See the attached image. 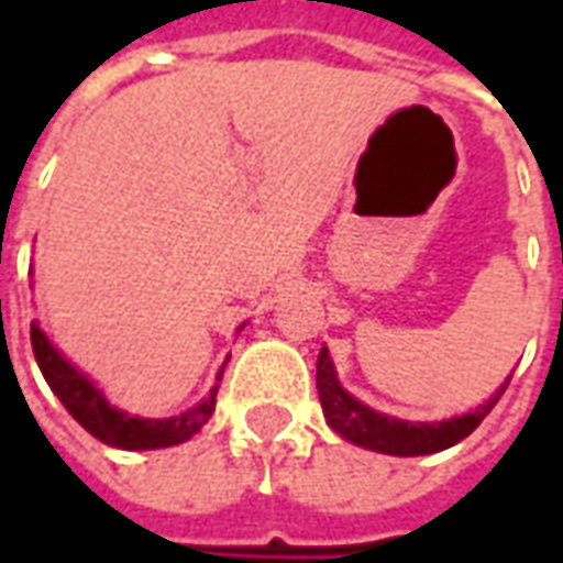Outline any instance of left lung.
<instances>
[{
    "label": "left lung",
    "instance_id": "obj_1",
    "mask_svg": "<svg viewBox=\"0 0 563 563\" xmlns=\"http://www.w3.org/2000/svg\"><path fill=\"white\" fill-rule=\"evenodd\" d=\"M507 386L509 379L473 413L455 416V419H446V422H404V419L377 413L367 404L355 401L353 395L338 383V374H334V365H331V355L325 346H322L317 362L319 404H322V413H325L331 428L355 446L386 452V455H431V452H440V449L455 446L471 431H476V424L483 422L485 416L492 413V407L500 401Z\"/></svg>",
    "mask_w": 563,
    "mask_h": 563
}]
</instances>
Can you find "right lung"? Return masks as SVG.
Segmentation results:
<instances>
[{
    "label": "right lung",
    "mask_w": 563,
    "mask_h": 563,
    "mask_svg": "<svg viewBox=\"0 0 563 563\" xmlns=\"http://www.w3.org/2000/svg\"><path fill=\"white\" fill-rule=\"evenodd\" d=\"M32 353L35 362L42 367L47 386L54 389V395L63 401L68 413L75 416L96 440H102L108 446L117 449H165L184 443L192 434L201 431V424L208 422L213 407H217V389H210L208 398L172 419H141V416H129L123 410H117L104 401V395L90 379L80 374L78 367L66 362L54 343L47 341V334L38 329V322H32ZM222 374V371H220ZM220 379V377H217Z\"/></svg>",
    "instance_id": "right-lung-1"
}]
</instances>
